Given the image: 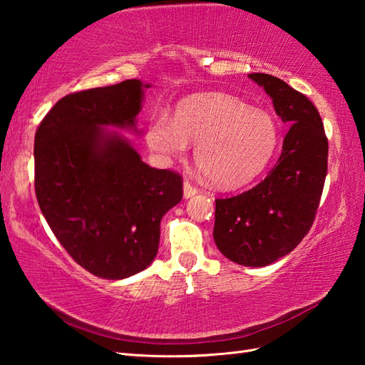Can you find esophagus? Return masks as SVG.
I'll list each match as a JSON object with an SVG mask.
<instances>
[{
    "mask_svg": "<svg viewBox=\"0 0 365 365\" xmlns=\"http://www.w3.org/2000/svg\"><path fill=\"white\" fill-rule=\"evenodd\" d=\"M195 195H197V188L192 187V185L188 180L183 182V196H185V199H190Z\"/></svg>",
    "mask_w": 365,
    "mask_h": 365,
    "instance_id": "esophagus-1",
    "label": "esophagus"
}]
</instances>
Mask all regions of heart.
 Segmentation results:
<instances>
[{
    "label": "heart",
    "instance_id": "1",
    "mask_svg": "<svg viewBox=\"0 0 365 365\" xmlns=\"http://www.w3.org/2000/svg\"><path fill=\"white\" fill-rule=\"evenodd\" d=\"M147 145L163 157L182 158L196 145V165L215 187L234 190L259 177L279 143L276 120L226 94L195 96L177 106L174 120L160 114L147 128Z\"/></svg>",
    "mask_w": 365,
    "mask_h": 365
}]
</instances>
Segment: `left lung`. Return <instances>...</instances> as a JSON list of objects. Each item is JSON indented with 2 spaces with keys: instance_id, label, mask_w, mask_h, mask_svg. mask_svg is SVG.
Masks as SVG:
<instances>
[{
  "instance_id": "1",
  "label": "left lung",
  "mask_w": 365,
  "mask_h": 365,
  "mask_svg": "<svg viewBox=\"0 0 365 365\" xmlns=\"http://www.w3.org/2000/svg\"><path fill=\"white\" fill-rule=\"evenodd\" d=\"M247 76L265 89L290 128L265 180L215 200L213 238L221 254L238 265L267 267L292 252L312 227L328 173V139L306 96L273 75Z\"/></svg>"
}]
</instances>
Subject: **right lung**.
<instances>
[{"mask_svg":"<svg viewBox=\"0 0 365 365\" xmlns=\"http://www.w3.org/2000/svg\"><path fill=\"white\" fill-rule=\"evenodd\" d=\"M127 80L73 92L45 115L34 138L38 207L58 242L89 273L118 281L158 252L161 218L182 200V177L155 169L118 131L135 128L144 89Z\"/></svg>","mask_w":365,"mask_h":365,"instance_id":"obj_1","label":"right lung"}]
</instances>
